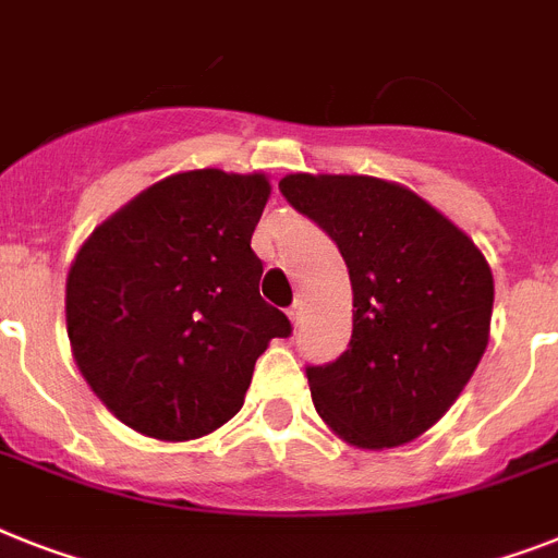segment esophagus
Listing matches in <instances>:
<instances>
[{
    "mask_svg": "<svg viewBox=\"0 0 558 558\" xmlns=\"http://www.w3.org/2000/svg\"><path fill=\"white\" fill-rule=\"evenodd\" d=\"M288 316L293 325H299V322H302V305H299V302H293V305L288 307Z\"/></svg>",
    "mask_w": 558,
    "mask_h": 558,
    "instance_id": "obj_1",
    "label": "esophagus"
}]
</instances>
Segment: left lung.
Listing matches in <instances>:
<instances>
[{"mask_svg":"<svg viewBox=\"0 0 558 558\" xmlns=\"http://www.w3.org/2000/svg\"><path fill=\"white\" fill-rule=\"evenodd\" d=\"M279 191L333 239L353 288L348 351L305 367L316 411L359 448L416 439L445 416L487 348L494 276L485 256L393 182L293 173Z\"/></svg>","mask_w":558,"mask_h":558,"instance_id":"1","label":"left lung"}]
</instances>
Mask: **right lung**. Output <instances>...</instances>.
<instances>
[{"label":"right lung","mask_w":558,"mask_h":558,"mask_svg":"<svg viewBox=\"0 0 558 558\" xmlns=\"http://www.w3.org/2000/svg\"><path fill=\"white\" fill-rule=\"evenodd\" d=\"M268 179L177 173L90 233L68 274L73 359L113 416L165 441L236 416L290 319L259 296L251 236Z\"/></svg>","instance_id":"obj_1"}]
</instances>
